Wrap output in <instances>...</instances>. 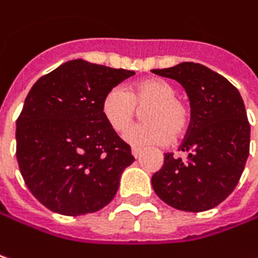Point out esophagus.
Returning a JSON list of instances; mask_svg holds the SVG:
<instances>
[{
    "label": "esophagus",
    "mask_w": 258,
    "mask_h": 258,
    "mask_svg": "<svg viewBox=\"0 0 258 258\" xmlns=\"http://www.w3.org/2000/svg\"><path fill=\"white\" fill-rule=\"evenodd\" d=\"M141 148H137V147H132V156L135 157V158H138L139 156H141Z\"/></svg>",
    "instance_id": "esophagus-1"
}]
</instances>
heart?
<instances>
[{
    "label": "heart",
    "mask_w": 258,
    "mask_h": 258,
    "mask_svg": "<svg viewBox=\"0 0 258 258\" xmlns=\"http://www.w3.org/2000/svg\"><path fill=\"white\" fill-rule=\"evenodd\" d=\"M176 86L161 78H148L137 82L127 92L121 86L111 88L102 98L104 119L116 132H126L144 111L147 123L131 129L124 138L132 145H164L182 138L191 127L192 111L179 98Z\"/></svg>",
    "instance_id": "1"
}]
</instances>
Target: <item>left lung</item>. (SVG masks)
<instances>
[{"label": "left lung", "instance_id": "8db88e82", "mask_svg": "<svg viewBox=\"0 0 258 258\" xmlns=\"http://www.w3.org/2000/svg\"><path fill=\"white\" fill-rule=\"evenodd\" d=\"M180 83L192 121L180 145L186 160L164 154L153 175L156 194L185 212H206L225 201L238 185L249 154V123L238 89L222 75L198 63L151 70Z\"/></svg>", "mask_w": 258, "mask_h": 258}]
</instances>
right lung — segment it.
Here are the masks:
<instances>
[{
  "label": "right lung",
  "mask_w": 258,
  "mask_h": 258,
  "mask_svg": "<svg viewBox=\"0 0 258 258\" xmlns=\"http://www.w3.org/2000/svg\"><path fill=\"white\" fill-rule=\"evenodd\" d=\"M135 72L67 61L39 78L17 117L16 156L33 197L64 216L95 213L134 163L131 147L104 119V95Z\"/></svg>",
  "instance_id": "add662e5"
}]
</instances>
